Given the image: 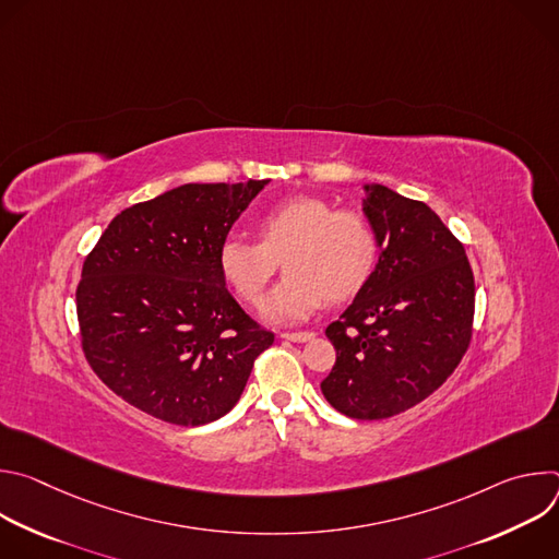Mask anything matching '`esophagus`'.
I'll return each mask as SVG.
<instances>
[{
  "mask_svg": "<svg viewBox=\"0 0 559 559\" xmlns=\"http://www.w3.org/2000/svg\"><path fill=\"white\" fill-rule=\"evenodd\" d=\"M281 338L292 341V343H307V341L313 338V334L311 332H283Z\"/></svg>",
  "mask_w": 559,
  "mask_h": 559,
  "instance_id": "1",
  "label": "esophagus"
}]
</instances>
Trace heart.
Segmentation results:
<instances>
[{"instance_id": "b5f03b06", "label": "heart", "mask_w": 559, "mask_h": 559, "mask_svg": "<svg viewBox=\"0 0 559 559\" xmlns=\"http://www.w3.org/2000/svg\"><path fill=\"white\" fill-rule=\"evenodd\" d=\"M261 243L229 236L218 250L225 278L246 302H257L281 261L289 270L265 298L263 311L296 321L325 298L356 294L376 265V234L354 210H334L318 197H289L259 218Z\"/></svg>"}]
</instances>
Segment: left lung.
<instances>
[{
    "instance_id": "obj_1",
    "label": "left lung",
    "mask_w": 559,
    "mask_h": 559,
    "mask_svg": "<svg viewBox=\"0 0 559 559\" xmlns=\"http://www.w3.org/2000/svg\"><path fill=\"white\" fill-rule=\"evenodd\" d=\"M378 263L325 334L336 365L328 403L356 420L403 414L431 395L471 343L475 283L464 246L423 201L365 186Z\"/></svg>"
}]
</instances>
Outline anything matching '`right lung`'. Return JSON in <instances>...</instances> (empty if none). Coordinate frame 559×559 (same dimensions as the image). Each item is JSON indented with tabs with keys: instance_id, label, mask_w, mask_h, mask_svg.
I'll use <instances>...</instances> for the list:
<instances>
[{
	"instance_id": "right-lung-1",
	"label": "right lung",
	"mask_w": 559,
	"mask_h": 559,
	"mask_svg": "<svg viewBox=\"0 0 559 559\" xmlns=\"http://www.w3.org/2000/svg\"><path fill=\"white\" fill-rule=\"evenodd\" d=\"M270 181L186 183L117 214L76 285L93 371L132 407L179 427L225 416L274 343L225 287L218 250Z\"/></svg>"
}]
</instances>
